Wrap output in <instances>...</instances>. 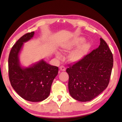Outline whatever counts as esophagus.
Returning a JSON list of instances; mask_svg holds the SVG:
<instances>
[{
    "mask_svg": "<svg viewBox=\"0 0 122 122\" xmlns=\"http://www.w3.org/2000/svg\"><path fill=\"white\" fill-rule=\"evenodd\" d=\"M59 69H60V71H65L66 70V68L64 66H60Z\"/></svg>",
    "mask_w": 122,
    "mask_h": 122,
    "instance_id": "obj_1",
    "label": "esophagus"
}]
</instances>
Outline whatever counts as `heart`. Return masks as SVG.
<instances>
[{
    "mask_svg": "<svg viewBox=\"0 0 122 122\" xmlns=\"http://www.w3.org/2000/svg\"><path fill=\"white\" fill-rule=\"evenodd\" d=\"M84 41L85 39L84 38L81 37H76L72 39L62 46V50L66 52H69L76 47L71 51L68 56L69 61L71 62H79L89 53L91 48V45L89 42ZM56 54L58 58H60L61 57V54L59 52H56Z\"/></svg>",
    "mask_w": 122,
    "mask_h": 122,
    "instance_id": "obj_1",
    "label": "heart"
}]
</instances>
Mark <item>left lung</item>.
<instances>
[{
    "instance_id": "left-lung-1",
    "label": "left lung",
    "mask_w": 122,
    "mask_h": 122,
    "mask_svg": "<svg viewBox=\"0 0 122 122\" xmlns=\"http://www.w3.org/2000/svg\"><path fill=\"white\" fill-rule=\"evenodd\" d=\"M113 66V54L100 38V45L79 62L66 69L70 94L80 102L90 101L108 86Z\"/></svg>"
}]
</instances>
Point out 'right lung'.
<instances>
[{"instance_id":"1","label":"right lung","mask_w":122,"mask_h":122,"mask_svg":"<svg viewBox=\"0 0 122 122\" xmlns=\"http://www.w3.org/2000/svg\"><path fill=\"white\" fill-rule=\"evenodd\" d=\"M34 34L31 32L24 35L12 46L9 56L8 70L10 83L15 91L25 100L37 102L49 97L59 69L43 59L28 67L21 65L20 53L24 43L31 39Z\"/></svg>"}]
</instances>
